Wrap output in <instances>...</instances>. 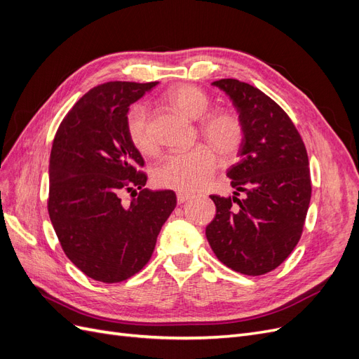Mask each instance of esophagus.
<instances>
[{"mask_svg":"<svg viewBox=\"0 0 359 359\" xmlns=\"http://www.w3.org/2000/svg\"><path fill=\"white\" fill-rule=\"evenodd\" d=\"M191 198H193V194H190V193H186V191H178V193H177L178 203L187 202V201H189V199H191Z\"/></svg>","mask_w":359,"mask_h":359,"instance_id":"esophagus-1","label":"esophagus"}]
</instances>
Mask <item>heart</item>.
Here are the masks:
<instances>
[{"mask_svg":"<svg viewBox=\"0 0 359 359\" xmlns=\"http://www.w3.org/2000/svg\"><path fill=\"white\" fill-rule=\"evenodd\" d=\"M166 100L184 115L199 119V133L224 158H233L243 149L247 128L241 115L231 109H211V97L194 85H178L166 93ZM126 130L132 145L142 154H154L157 140L149 124L145 106L135 104L126 116ZM215 151L201 144L184 153H172L154 168L153 178L160 187L194 191L203 187L217 169Z\"/></svg>","mask_w":359,"mask_h":359,"instance_id":"1","label":"heart"}]
</instances>
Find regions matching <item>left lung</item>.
I'll return each instance as SVG.
<instances>
[{"label": "left lung", "mask_w": 359, "mask_h": 359, "mask_svg": "<svg viewBox=\"0 0 359 359\" xmlns=\"http://www.w3.org/2000/svg\"><path fill=\"white\" fill-rule=\"evenodd\" d=\"M212 85L231 97L247 137L241 161L227 172L233 196H211L217 212L206 240L226 266L264 276L285 262L302 235L311 198L307 149L289 115L256 86L236 79Z\"/></svg>", "instance_id": "obj_1"}]
</instances>
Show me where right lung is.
Here are the masks:
<instances>
[{"label": "right lung", "mask_w": 359, "mask_h": 359, "mask_svg": "<svg viewBox=\"0 0 359 359\" xmlns=\"http://www.w3.org/2000/svg\"><path fill=\"white\" fill-rule=\"evenodd\" d=\"M156 85L116 81L94 86L53 137L50 222L66 256L102 283H119L148 264L177 206L172 190L145 189V163L126 130L128 106ZM123 191L135 194L128 204L121 202Z\"/></svg>", "instance_id": "add662e5"}]
</instances>
